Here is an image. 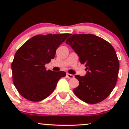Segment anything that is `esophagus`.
Masks as SVG:
<instances>
[{
    "label": "esophagus",
    "mask_w": 129,
    "mask_h": 129,
    "mask_svg": "<svg viewBox=\"0 0 129 129\" xmlns=\"http://www.w3.org/2000/svg\"><path fill=\"white\" fill-rule=\"evenodd\" d=\"M67 78L69 79H72L74 78V75H72V74H69V73H67Z\"/></svg>",
    "instance_id": "obj_1"
}]
</instances>
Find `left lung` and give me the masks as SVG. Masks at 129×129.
Here are the masks:
<instances>
[{
    "label": "left lung",
    "instance_id": "obj_1",
    "mask_svg": "<svg viewBox=\"0 0 129 129\" xmlns=\"http://www.w3.org/2000/svg\"><path fill=\"white\" fill-rule=\"evenodd\" d=\"M86 67L85 76L77 75L79 85L74 89L75 95L86 103L94 104L105 99L116 85L119 62L112 45L93 34H74L67 39Z\"/></svg>",
    "mask_w": 129,
    "mask_h": 129
}]
</instances>
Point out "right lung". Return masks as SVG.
<instances>
[{
  "label": "right lung",
  "instance_id": "1",
  "mask_svg": "<svg viewBox=\"0 0 129 129\" xmlns=\"http://www.w3.org/2000/svg\"><path fill=\"white\" fill-rule=\"evenodd\" d=\"M69 34L37 35L24 43L16 52L12 62L13 83L26 99L39 102L50 95L63 71H47L45 67L54 58L57 48Z\"/></svg>",
  "mask_w": 129,
  "mask_h": 129
}]
</instances>
